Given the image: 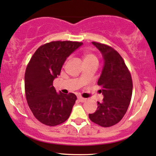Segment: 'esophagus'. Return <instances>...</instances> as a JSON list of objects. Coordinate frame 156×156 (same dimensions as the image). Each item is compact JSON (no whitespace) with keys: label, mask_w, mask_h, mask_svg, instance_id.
<instances>
[{"label":"esophagus","mask_w":156,"mask_h":156,"mask_svg":"<svg viewBox=\"0 0 156 156\" xmlns=\"http://www.w3.org/2000/svg\"><path fill=\"white\" fill-rule=\"evenodd\" d=\"M78 99L80 101V102H84L86 101V99L83 98V97H78Z\"/></svg>","instance_id":"esophagus-1"}]
</instances>
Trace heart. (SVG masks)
<instances>
[{"instance_id": "heart-1", "label": "heart", "mask_w": 156, "mask_h": 156, "mask_svg": "<svg viewBox=\"0 0 156 156\" xmlns=\"http://www.w3.org/2000/svg\"><path fill=\"white\" fill-rule=\"evenodd\" d=\"M82 58L86 65L94 62H98L96 55L89 50H85L82 52Z\"/></svg>"}]
</instances>
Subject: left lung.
<instances>
[{
    "label": "left lung",
    "mask_w": 156,
    "mask_h": 156,
    "mask_svg": "<svg viewBox=\"0 0 156 156\" xmlns=\"http://www.w3.org/2000/svg\"><path fill=\"white\" fill-rule=\"evenodd\" d=\"M92 44L104 59V67L97 82L104 99L102 102H97V110L89 114V117L101 126L110 127L119 123L128 110L132 95V78L117 51L106 44L94 41Z\"/></svg>",
    "instance_id": "obj_1"
}]
</instances>
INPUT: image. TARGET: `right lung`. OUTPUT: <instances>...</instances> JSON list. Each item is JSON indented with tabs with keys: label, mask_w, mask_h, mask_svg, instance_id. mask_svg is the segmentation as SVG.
I'll return each mask as SVG.
<instances>
[{
	"label": "right lung",
	"mask_w": 156,
	"mask_h": 156,
	"mask_svg": "<svg viewBox=\"0 0 156 156\" xmlns=\"http://www.w3.org/2000/svg\"><path fill=\"white\" fill-rule=\"evenodd\" d=\"M83 43L51 41L41 46L31 57L24 74L26 99L35 119L54 126L66 121L76 102V94L56 92L54 78L59 76L64 62Z\"/></svg>",
	"instance_id": "add662e5"
}]
</instances>
